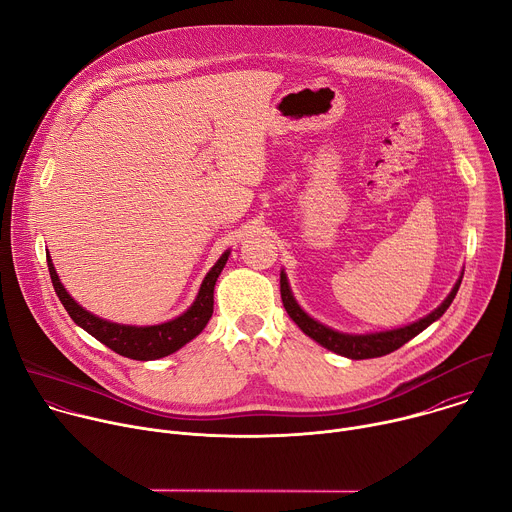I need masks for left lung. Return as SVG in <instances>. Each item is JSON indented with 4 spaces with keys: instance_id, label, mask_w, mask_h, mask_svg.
<instances>
[{
    "instance_id": "left-lung-1",
    "label": "left lung",
    "mask_w": 512,
    "mask_h": 512,
    "mask_svg": "<svg viewBox=\"0 0 512 512\" xmlns=\"http://www.w3.org/2000/svg\"><path fill=\"white\" fill-rule=\"evenodd\" d=\"M281 302L285 312L289 314V318L294 320L300 330L304 334H308L312 340H316L318 344H322L324 348L352 358V360H362V358H377V356H385L397 348H401L405 342H409L411 338H415L419 332H423L429 324H433L437 318H442L444 312L450 308V304L454 302L458 287L462 283V277L456 281L454 289L450 291V296L442 302V306H437L431 314H427L425 318L403 326V328H395V330H385V332H373V334H344L338 330H332L324 324H320L318 320L310 318L296 302L294 294H291L289 283H287V275L281 271Z\"/></svg>"
}]
</instances>
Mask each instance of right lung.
Instances as JSON below:
<instances>
[{
	"label": "right lung",
	"instance_id": "right-lung-1",
	"mask_svg": "<svg viewBox=\"0 0 512 512\" xmlns=\"http://www.w3.org/2000/svg\"><path fill=\"white\" fill-rule=\"evenodd\" d=\"M229 255H231V251H225L221 255V259H218L214 263V267L206 273L194 304L182 316H178L170 322H164V324H156V326L117 324V322H109V320H103V318L87 312L83 306H79L68 296V291L64 289V285L58 279V273L52 265L50 255H46V261H48V271H50V279H52L56 296L62 302L68 316L75 320L77 326L87 330L91 336H95L99 342H103L105 346H109L111 350H115L121 356H127L133 360H156V358H162V356H168V354L180 350L186 342H190L204 330V326L208 324V320L212 316L214 283H216L218 275H221Z\"/></svg>",
	"mask_w": 512,
	"mask_h": 512
}]
</instances>
